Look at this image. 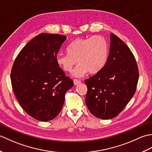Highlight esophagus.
<instances>
[{"label":"esophagus","mask_w":152,"mask_h":152,"mask_svg":"<svg viewBox=\"0 0 152 152\" xmlns=\"http://www.w3.org/2000/svg\"><path fill=\"white\" fill-rule=\"evenodd\" d=\"M74 85H77V84H78V83H80V82H81V81H80V80H76V79H74Z\"/></svg>","instance_id":"34e87169"}]
</instances>
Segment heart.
Masks as SVG:
<instances>
[{"instance_id": "obj_1", "label": "heart", "mask_w": 152, "mask_h": 152, "mask_svg": "<svg viewBox=\"0 0 152 152\" xmlns=\"http://www.w3.org/2000/svg\"><path fill=\"white\" fill-rule=\"evenodd\" d=\"M68 53H59L56 57L58 66L66 72H71L78 61L80 63L73 70L74 76L82 77L89 71L98 72L105 65L108 58V44L101 36L79 38L70 44Z\"/></svg>"}]
</instances>
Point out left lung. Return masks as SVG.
Segmentation results:
<instances>
[{
	"label": "left lung",
	"instance_id": "1",
	"mask_svg": "<svg viewBox=\"0 0 152 152\" xmlns=\"http://www.w3.org/2000/svg\"><path fill=\"white\" fill-rule=\"evenodd\" d=\"M138 68L127 45L110 34V47L105 65L85 80L88 88L86 103L95 117H116L134 95L138 81Z\"/></svg>",
	"mask_w": 152,
	"mask_h": 152
}]
</instances>
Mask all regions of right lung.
<instances>
[{
  "label": "right lung",
  "instance_id": "1",
  "mask_svg": "<svg viewBox=\"0 0 152 152\" xmlns=\"http://www.w3.org/2000/svg\"><path fill=\"white\" fill-rule=\"evenodd\" d=\"M66 37L42 33L28 42L16 57L11 70L12 89L23 109L42 121L59 114L72 79L58 66L56 57Z\"/></svg>",
  "mask_w": 152,
  "mask_h": 152
}]
</instances>
